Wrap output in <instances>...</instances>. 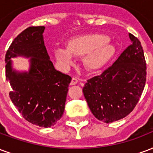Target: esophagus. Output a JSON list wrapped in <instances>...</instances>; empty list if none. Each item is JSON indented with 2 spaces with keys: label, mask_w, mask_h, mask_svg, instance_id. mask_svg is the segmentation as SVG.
I'll return each mask as SVG.
<instances>
[{
  "label": "esophagus",
  "mask_w": 153,
  "mask_h": 153,
  "mask_svg": "<svg viewBox=\"0 0 153 153\" xmlns=\"http://www.w3.org/2000/svg\"><path fill=\"white\" fill-rule=\"evenodd\" d=\"M78 82H79L78 79H76V78H73L71 82V85H75V84L78 83Z\"/></svg>",
  "instance_id": "34e87169"
}]
</instances>
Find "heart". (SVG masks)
Here are the masks:
<instances>
[{"label":"heart","mask_w":153,"mask_h":153,"mask_svg":"<svg viewBox=\"0 0 153 153\" xmlns=\"http://www.w3.org/2000/svg\"><path fill=\"white\" fill-rule=\"evenodd\" d=\"M114 53L115 48L108 36L97 33L75 36L68 40L66 49H54L55 58L65 69L74 64L73 56H84L83 65L92 72L100 70L111 59Z\"/></svg>","instance_id":"obj_1"}]
</instances>
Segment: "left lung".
<instances>
[{
	"instance_id": "8db88e82",
	"label": "left lung",
	"mask_w": 153,
	"mask_h": 153,
	"mask_svg": "<svg viewBox=\"0 0 153 153\" xmlns=\"http://www.w3.org/2000/svg\"><path fill=\"white\" fill-rule=\"evenodd\" d=\"M129 45L114 64L100 75L88 79L82 92L89 108L105 123L120 120L131 113L146 82V62L140 41L129 33Z\"/></svg>"
}]
</instances>
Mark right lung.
<instances>
[{"mask_svg": "<svg viewBox=\"0 0 153 153\" xmlns=\"http://www.w3.org/2000/svg\"><path fill=\"white\" fill-rule=\"evenodd\" d=\"M45 29H25L10 45L4 61L10 100L27 122L47 128L62 117L71 77L54 68L45 45ZM17 56L30 58L29 71L13 69L11 58Z\"/></svg>", "mask_w": 153, "mask_h": 153, "instance_id": "obj_1", "label": "right lung"}]
</instances>
